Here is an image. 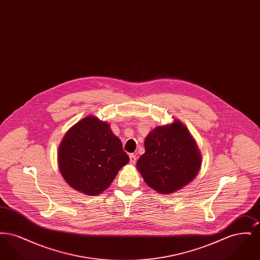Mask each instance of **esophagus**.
I'll list each match as a JSON object with an SVG mask.
<instances>
[{
    "label": "esophagus",
    "mask_w": 260,
    "mask_h": 260,
    "mask_svg": "<svg viewBox=\"0 0 260 260\" xmlns=\"http://www.w3.org/2000/svg\"><path fill=\"white\" fill-rule=\"evenodd\" d=\"M136 155H134V154H131V155H129V162H131V164H136Z\"/></svg>",
    "instance_id": "1"
}]
</instances>
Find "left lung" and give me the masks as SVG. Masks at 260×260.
Wrapping results in <instances>:
<instances>
[{"instance_id":"obj_1","label":"left lung","mask_w":260,"mask_h":260,"mask_svg":"<svg viewBox=\"0 0 260 260\" xmlns=\"http://www.w3.org/2000/svg\"><path fill=\"white\" fill-rule=\"evenodd\" d=\"M145 153L136 162L146 184L161 194L173 193L198 174L202 156L185 125L156 126L145 138Z\"/></svg>"}]
</instances>
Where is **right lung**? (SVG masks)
I'll use <instances>...</instances> for the list:
<instances>
[{"instance_id": "right-lung-1", "label": "right lung", "mask_w": 260, "mask_h": 260, "mask_svg": "<svg viewBox=\"0 0 260 260\" xmlns=\"http://www.w3.org/2000/svg\"><path fill=\"white\" fill-rule=\"evenodd\" d=\"M57 159L65 181L90 196L106 190L129 161L109 124L93 116L82 119L66 133Z\"/></svg>"}]
</instances>
